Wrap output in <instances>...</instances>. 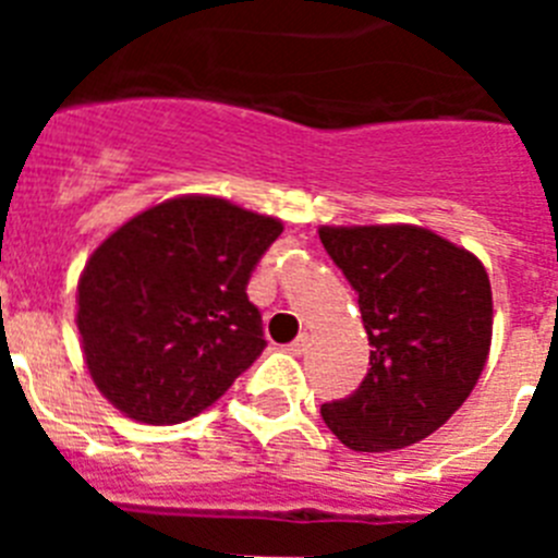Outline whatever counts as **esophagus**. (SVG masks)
Returning a JSON list of instances; mask_svg holds the SVG:
<instances>
[{
  "instance_id": "1",
  "label": "esophagus",
  "mask_w": 558,
  "mask_h": 558,
  "mask_svg": "<svg viewBox=\"0 0 558 558\" xmlns=\"http://www.w3.org/2000/svg\"><path fill=\"white\" fill-rule=\"evenodd\" d=\"M307 347H310V335L302 332V335H299V338L293 340V343H290L288 352H290V354H302Z\"/></svg>"
}]
</instances>
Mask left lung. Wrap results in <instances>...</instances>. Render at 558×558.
<instances>
[{
  "label": "left lung",
  "instance_id": "8db88e82",
  "mask_svg": "<svg viewBox=\"0 0 558 558\" xmlns=\"http://www.w3.org/2000/svg\"><path fill=\"white\" fill-rule=\"evenodd\" d=\"M324 248L357 293L368 374L322 405L354 452L411 447L463 405L492 347L489 274L472 251L413 223L322 226Z\"/></svg>",
  "mask_w": 558,
  "mask_h": 558
}]
</instances>
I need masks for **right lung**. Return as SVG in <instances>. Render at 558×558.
I'll return each mask as SVG.
<instances>
[{
    "label": "right lung",
    "instance_id": "right-lung-1",
    "mask_svg": "<svg viewBox=\"0 0 558 558\" xmlns=\"http://www.w3.org/2000/svg\"><path fill=\"white\" fill-rule=\"evenodd\" d=\"M282 220L218 195L147 206L92 251L75 324L97 391L128 418L179 425L265 349L245 284Z\"/></svg>",
    "mask_w": 558,
    "mask_h": 558
}]
</instances>
